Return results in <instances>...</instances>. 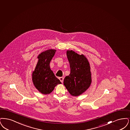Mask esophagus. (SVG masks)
Returning a JSON list of instances; mask_svg holds the SVG:
<instances>
[{"label": "esophagus", "instance_id": "esophagus-1", "mask_svg": "<svg viewBox=\"0 0 130 130\" xmlns=\"http://www.w3.org/2000/svg\"><path fill=\"white\" fill-rule=\"evenodd\" d=\"M63 77H59V80L61 81V83H63Z\"/></svg>", "mask_w": 130, "mask_h": 130}]
</instances>
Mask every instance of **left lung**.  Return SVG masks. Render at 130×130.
Returning a JSON list of instances; mask_svg holds the SVG:
<instances>
[{
	"label": "left lung",
	"mask_w": 130,
	"mask_h": 130,
	"mask_svg": "<svg viewBox=\"0 0 130 130\" xmlns=\"http://www.w3.org/2000/svg\"><path fill=\"white\" fill-rule=\"evenodd\" d=\"M67 54L70 68V74L65 77L63 85L72 96H78L90 86L91 83L90 67L87 58L72 51Z\"/></svg>",
	"instance_id": "obj_1"
}]
</instances>
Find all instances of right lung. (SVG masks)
<instances>
[{
  "label": "right lung",
  "instance_id": "right-lung-1",
  "mask_svg": "<svg viewBox=\"0 0 130 130\" xmlns=\"http://www.w3.org/2000/svg\"><path fill=\"white\" fill-rule=\"evenodd\" d=\"M55 52L54 50H49L39 54L37 64L32 73V82L35 87L45 95L50 94L57 85L61 84L50 67Z\"/></svg>",
  "mask_w": 130,
  "mask_h": 130
}]
</instances>
